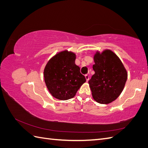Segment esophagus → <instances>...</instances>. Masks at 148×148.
Listing matches in <instances>:
<instances>
[{"mask_svg": "<svg viewBox=\"0 0 148 148\" xmlns=\"http://www.w3.org/2000/svg\"><path fill=\"white\" fill-rule=\"evenodd\" d=\"M85 78H86V82H88L89 80V76L88 75H85Z\"/></svg>", "mask_w": 148, "mask_h": 148, "instance_id": "1", "label": "esophagus"}]
</instances>
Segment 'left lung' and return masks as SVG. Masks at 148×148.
Instances as JSON below:
<instances>
[{
    "label": "left lung",
    "mask_w": 148,
    "mask_h": 148,
    "mask_svg": "<svg viewBox=\"0 0 148 148\" xmlns=\"http://www.w3.org/2000/svg\"><path fill=\"white\" fill-rule=\"evenodd\" d=\"M95 71L89 80L92 95L100 104H109L119 96L127 79L126 69L117 55L106 50L94 57Z\"/></svg>",
    "instance_id": "8db88e82"
}]
</instances>
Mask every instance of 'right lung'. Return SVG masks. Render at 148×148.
Here are the masks:
<instances>
[{"label":"right lung","mask_w":148,"mask_h":148,"mask_svg":"<svg viewBox=\"0 0 148 148\" xmlns=\"http://www.w3.org/2000/svg\"><path fill=\"white\" fill-rule=\"evenodd\" d=\"M74 53L63 51L48 62L44 71V81L52 96L60 100L73 97L86 82L80 69L75 64Z\"/></svg>","instance_id":"1"}]
</instances>
